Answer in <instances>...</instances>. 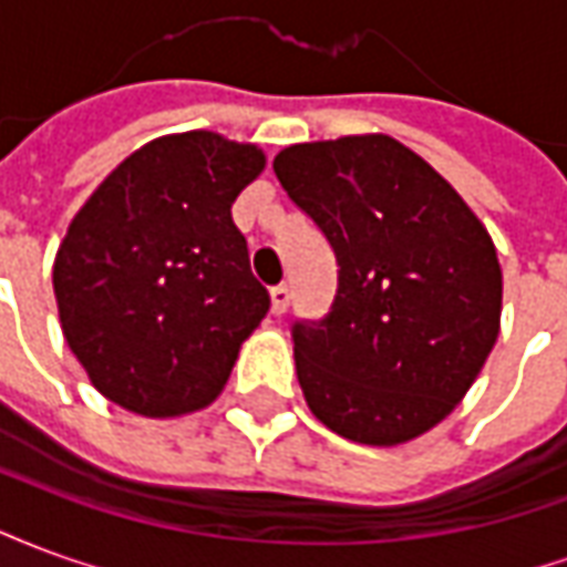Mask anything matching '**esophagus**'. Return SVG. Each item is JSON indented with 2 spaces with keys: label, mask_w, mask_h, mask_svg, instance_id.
Returning a JSON list of instances; mask_svg holds the SVG:
<instances>
[{
  "label": "esophagus",
  "mask_w": 567,
  "mask_h": 567,
  "mask_svg": "<svg viewBox=\"0 0 567 567\" xmlns=\"http://www.w3.org/2000/svg\"><path fill=\"white\" fill-rule=\"evenodd\" d=\"M291 303V291H288V285H276L270 288V307H272V316H282L285 309Z\"/></svg>",
  "instance_id": "34e87169"
}]
</instances>
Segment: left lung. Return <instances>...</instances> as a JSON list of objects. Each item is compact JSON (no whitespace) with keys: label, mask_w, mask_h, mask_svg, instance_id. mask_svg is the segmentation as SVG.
<instances>
[{"label":"left lung","mask_w":567,"mask_h":567,"mask_svg":"<svg viewBox=\"0 0 567 567\" xmlns=\"http://www.w3.org/2000/svg\"><path fill=\"white\" fill-rule=\"evenodd\" d=\"M288 197L337 255V297L295 324L312 416L368 446H401L462 404L501 333V264L486 224L416 151L385 133L288 145Z\"/></svg>","instance_id":"left-lung-1"}]
</instances>
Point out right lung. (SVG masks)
Masks as SVG:
<instances>
[{
  "label": "right lung",
  "mask_w": 567,
  "mask_h": 567,
  "mask_svg": "<svg viewBox=\"0 0 567 567\" xmlns=\"http://www.w3.org/2000/svg\"><path fill=\"white\" fill-rule=\"evenodd\" d=\"M264 166L251 142L169 133L117 163L75 212L54 258L56 312L105 401L178 419L224 392L270 309L230 218Z\"/></svg>",
  "instance_id": "right-lung-1"
}]
</instances>
